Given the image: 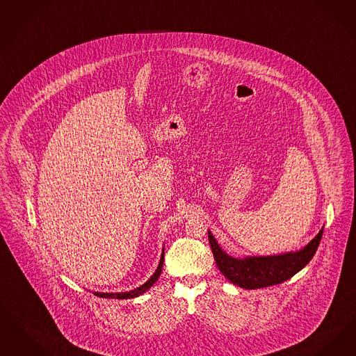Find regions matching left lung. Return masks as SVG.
I'll return each mask as SVG.
<instances>
[{
  "instance_id": "1",
  "label": "left lung",
  "mask_w": 356,
  "mask_h": 356,
  "mask_svg": "<svg viewBox=\"0 0 356 356\" xmlns=\"http://www.w3.org/2000/svg\"><path fill=\"white\" fill-rule=\"evenodd\" d=\"M323 234V228L298 252H287L275 256H254L234 258L227 254L208 230L209 243L214 261L220 271L233 284L242 289H262L273 284H282L294 274L302 270L313 258Z\"/></svg>"
}]
</instances>
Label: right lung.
Here are the masks:
<instances>
[{"mask_svg":"<svg viewBox=\"0 0 356 356\" xmlns=\"http://www.w3.org/2000/svg\"><path fill=\"white\" fill-rule=\"evenodd\" d=\"M163 262H164V249H163V253H161V257H160V262H159V266H157L156 270L151 275V278H149L145 284H143L140 287H136V289H134V290H131V291H123V293H98V291H94V294H95L97 297H102V298H136V297L144 294L148 289H151V287L154 286V284L156 282L157 280H159V277H160V274H161V269H163Z\"/></svg>","mask_w":356,"mask_h":356,"instance_id":"add662e5","label":"right lung"}]
</instances>
